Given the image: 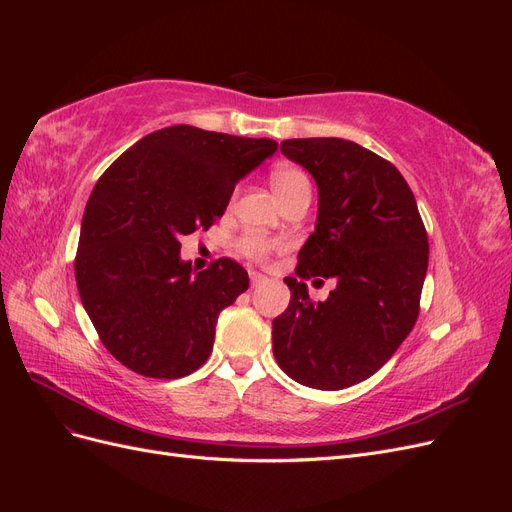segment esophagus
Returning <instances> with one entry per match:
<instances>
[{
  "mask_svg": "<svg viewBox=\"0 0 512 512\" xmlns=\"http://www.w3.org/2000/svg\"><path fill=\"white\" fill-rule=\"evenodd\" d=\"M250 280H252V286H260L262 282L267 280V277L262 275V273H258V271H250Z\"/></svg>",
  "mask_w": 512,
  "mask_h": 512,
  "instance_id": "esophagus-1",
  "label": "esophagus"
}]
</instances>
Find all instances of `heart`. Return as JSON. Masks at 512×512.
<instances>
[{
  "mask_svg": "<svg viewBox=\"0 0 512 512\" xmlns=\"http://www.w3.org/2000/svg\"><path fill=\"white\" fill-rule=\"evenodd\" d=\"M271 185L280 200L297 190H312V181H309L305 170L297 166H277L271 173ZM239 250L250 260L262 262L277 250V241L262 235V232H247V235L239 239Z\"/></svg>",
  "mask_w": 512,
  "mask_h": 512,
  "instance_id": "heart-1",
  "label": "heart"
}]
</instances>
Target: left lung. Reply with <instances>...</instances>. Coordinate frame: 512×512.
Instances as JSON below:
<instances>
[{
    "label": "left lung",
    "mask_w": 512,
    "mask_h": 512,
    "mask_svg": "<svg viewBox=\"0 0 512 512\" xmlns=\"http://www.w3.org/2000/svg\"><path fill=\"white\" fill-rule=\"evenodd\" d=\"M282 153L318 185V222L286 277L290 305L273 320V354L286 374L320 391L363 382L391 359L421 309L429 243L399 170L344 138H290ZM331 276L327 302L303 279ZM322 282V280H318Z\"/></svg>",
    "instance_id": "1"
}]
</instances>
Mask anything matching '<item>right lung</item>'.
<instances>
[{"instance_id": "1", "label": "right lung", "mask_w": 512, "mask_h": 512, "mask_svg": "<svg viewBox=\"0 0 512 512\" xmlns=\"http://www.w3.org/2000/svg\"><path fill=\"white\" fill-rule=\"evenodd\" d=\"M275 149L271 138L170 126L143 136L98 179L76 286L100 342L134 374L175 380L209 359L215 322L250 277L230 258L192 271L179 239L220 220L237 181Z\"/></svg>"}]
</instances>
